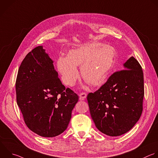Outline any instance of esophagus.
I'll return each mask as SVG.
<instances>
[{
	"instance_id": "esophagus-1",
	"label": "esophagus",
	"mask_w": 158,
	"mask_h": 158,
	"mask_svg": "<svg viewBox=\"0 0 158 158\" xmlns=\"http://www.w3.org/2000/svg\"><path fill=\"white\" fill-rule=\"evenodd\" d=\"M79 99L81 100H84L86 97H87V94L85 92H81L79 94Z\"/></svg>"
}]
</instances>
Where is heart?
<instances>
[{
    "label": "heart",
    "mask_w": 158,
    "mask_h": 158,
    "mask_svg": "<svg viewBox=\"0 0 158 158\" xmlns=\"http://www.w3.org/2000/svg\"><path fill=\"white\" fill-rule=\"evenodd\" d=\"M98 43L81 46L69 51L67 57L60 56L57 69L63 82L73 86L79 76L77 66H81L82 78L91 85H98L112 69L115 56L114 47Z\"/></svg>",
    "instance_id": "obj_1"
}]
</instances>
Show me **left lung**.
I'll return each mask as SVG.
<instances>
[{"label": "left lung", "instance_id": "1", "mask_svg": "<svg viewBox=\"0 0 158 158\" xmlns=\"http://www.w3.org/2000/svg\"><path fill=\"white\" fill-rule=\"evenodd\" d=\"M123 66L125 69L114 73L106 83L87 97L95 127L110 136H120L130 131L143 112L142 68L133 56Z\"/></svg>", "mask_w": 158, "mask_h": 158}]
</instances>
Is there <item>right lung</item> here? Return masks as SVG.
Segmentation results:
<instances>
[{
	"instance_id": "obj_1",
	"label": "right lung",
	"mask_w": 158,
	"mask_h": 158,
	"mask_svg": "<svg viewBox=\"0 0 158 158\" xmlns=\"http://www.w3.org/2000/svg\"><path fill=\"white\" fill-rule=\"evenodd\" d=\"M15 89L17 105L30 130L50 138L66 130L79 97L63 85L42 46L29 52L22 61Z\"/></svg>"
}]
</instances>
